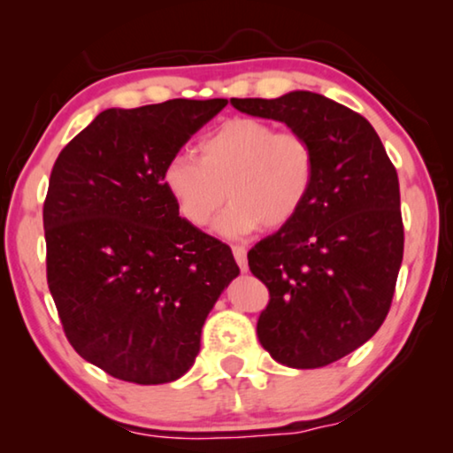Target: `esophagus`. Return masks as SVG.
Segmentation results:
<instances>
[{
	"label": "esophagus",
	"mask_w": 453,
	"mask_h": 453,
	"mask_svg": "<svg viewBox=\"0 0 453 453\" xmlns=\"http://www.w3.org/2000/svg\"><path fill=\"white\" fill-rule=\"evenodd\" d=\"M233 256L237 259L241 272H247V250L243 245H233Z\"/></svg>",
	"instance_id": "34e87169"
}]
</instances>
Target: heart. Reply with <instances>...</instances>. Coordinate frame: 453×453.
Listing matches in <instances>:
<instances>
[{
	"label": "heart",
	"instance_id": "obj_1",
	"mask_svg": "<svg viewBox=\"0 0 453 453\" xmlns=\"http://www.w3.org/2000/svg\"><path fill=\"white\" fill-rule=\"evenodd\" d=\"M313 144L299 132H276L268 121L234 117L203 135L197 158L166 160L163 188L189 226H206L225 200L231 206L216 222L222 237H245L259 228L287 226L311 196Z\"/></svg>",
	"mask_w": 453,
	"mask_h": 453
}]
</instances>
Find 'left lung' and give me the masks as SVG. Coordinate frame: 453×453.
Here are the masks:
<instances>
[{
	"label": "left lung",
	"instance_id": "8db88e82",
	"mask_svg": "<svg viewBox=\"0 0 453 453\" xmlns=\"http://www.w3.org/2000/svg\"><path fill=\"white\" fill-rule=\"evenodd\" d=\"M231 104L313 144L307 203L247 259L270 290L257 319L264 349L287 367H326L367 342L392 305L404 253L398 173L373 126L332 98L295 90Z\"/></svg>",
	"mask_w": 453,
	"mask_h": 453
}]
</instances>
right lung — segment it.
<instances>
[{
	"mask_svg": "<svg viewBox=\"0 0 453 453\" xmlns=\"http://www.w3.org/2000/svg\"><path fill=\"white\" fill-rule=\"evenodd\" d=\"M225 107L173 98L107 109L53 165L42 206L49 290L73 350L117 380L157 386L188 373L203 321L239 276L228 245L189 226L160 179Z\"/></svg>",
	"mask_w": 453,
	"mask_h": 453,
	"instance_id": "add662e5",
	"label": "right lung"
}]
</instances>
